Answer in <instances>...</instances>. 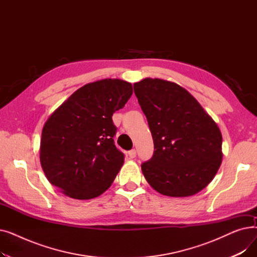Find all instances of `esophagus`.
<instances>
[{"mask_svg": "<svg viewBox=\"0 0 257 257\" xmlns=\"http://www.w3.org/2000/svg\"><path fill=\"white\" fill-rule=\"evenodd\" d=\"M129 157L130 158H134V157H136L137 156V150L136 149H132L131 151H129Z\"/></svg>", "mask_w": 257, "mask_h": 257, "instance_id": "esophagus-1", "label": "esophagus"}]
</instances>
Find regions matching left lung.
Returning <instances> with one entry per match:
<instances>
[{
	"label": "left lung",
	"mask_w": 257,
	"mask_h": 257,
	"mask_svg": "<svg viewBox=\"0 0 257 257\" xmlns=\"http://www.w3.org/2000/svg\"><path fill=\"white\" fill-rule=\"evenodd\" d=\"M154 143L142 165L146 180L169 197H188L206 187L222 163V134L211 116L180 85L146 78L133 84Z\"/></svg>",
	"instance_id": "obj_1"
}]
</instances>
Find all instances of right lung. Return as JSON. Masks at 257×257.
Instances as JSON below:
<instances>
[{"mask_svg": "<svg viewBox=\"0 0 257 257\" xmlns=\"http://www.w3.org/2000/svg\"><path fill=\"white\" fill-rule=\"evenodd\" d=\"M132 85L103 79L76 90L43 128L40 165L51 184L67 197L92 199L109 188L124 154L116 149L112 114L123 108Z\"/></svg>", "mask_w": 257, "mask_h": 257, "instance_id": "obj_1", "label": "right lung"}]
</instances>
